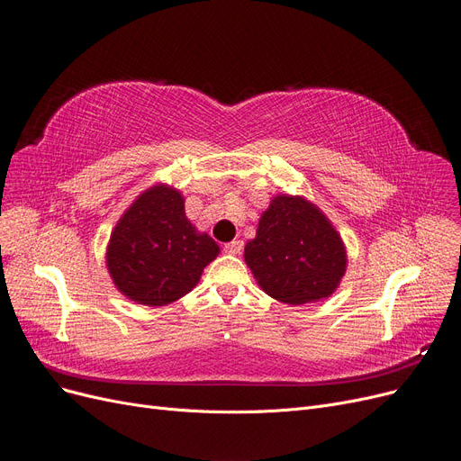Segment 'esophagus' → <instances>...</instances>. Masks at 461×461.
Returning a JSON list of instances; mask_svg holds the SVG:
<instances>
[{"label": "esophagus", "instance_id": "esophagus-1", "mask_svg": "<svg viewBox=\"0 0 461 461\" xmlns=\"http://www.w3.org/2000/svg\"><path fill=\"white\" fill-rule=\"evenodd\" d=\"M224 250L228 252V254H231V257H240L241 254V250H243V241H231V243H228L226 247H224Z\"/></svg>", "mask_w": 461, "mask_h": 461}]
</instances>
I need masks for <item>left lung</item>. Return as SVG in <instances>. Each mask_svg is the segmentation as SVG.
Listing matches in <instances>:
<instances>
[{
    "label": "left lung",
    "mask_w": 461,
    "mask_h": 461,
    "mask_svg": "<svg viewBox=\"0 0 461 461\" xmlns=\"http://www.w3.org/2000/svg\"><path fill=\"white\" fill-rule=\"evenodd\" d=\"M245 262L262 291L288 305L330 298L348 269L342 235L315 203L279 194L245 245Z\"/></svg>",
    "instance_id": "obj_1"
}]
</instances>
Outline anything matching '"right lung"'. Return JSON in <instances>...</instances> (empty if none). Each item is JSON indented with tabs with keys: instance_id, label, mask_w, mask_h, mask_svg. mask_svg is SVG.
Returning <instances> with one entry per match:
<instances>
[{
	"instance_id": "1",
	"label": "right lung",
	"mask_w": 461,
	"mask_h": 461,
	"mask_svg": "<svg viewBox=\"0 0 461 461\" xmlns=\"http://www.w3.org/2000/svg\"><path fill=\"white\" fill-rule=\"evenodd\" d=\"M218 254V243L185 216L182 192L159 182L117 220L106 247V267L125 298L159 308L192 293Z\"/></svg>"
}]
</instances>
